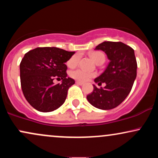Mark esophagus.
<instances>
[{"instance_id":"1","label":"esophagus","mask_w":158,"mask_h":158,"mask_svg":"<svg viewBox=\"0 0 158 158\" xmlns=\"http://www.w3.org/2000/svg\"><path fill=\"white\" fill-rule=\"evenodd\" d=\"M76 84H77V85H84V83H83V82H81V81H76Z\"/></svg>"}]
</instances>
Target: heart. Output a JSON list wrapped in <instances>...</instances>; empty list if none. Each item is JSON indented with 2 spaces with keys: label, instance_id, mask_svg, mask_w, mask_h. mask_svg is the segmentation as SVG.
Segmentation results:
<instances>
[{
  "label": "heart",
  "instance_id": "1",
  "mask_svg": "<svg viewBox=\"0 0 158 158\" xmlns=\"http://www.w3.org/2000/svg\"><path fill=\"white\" fill-rule=\"evenodd\" d=\"M89 56L92 59V60L95 61L97 64L99 62H101V61H103V62L105 61V55L102 52H92L89 54ZM79 58H80V56L78 53L74 54L73 56H72L68 59V61H67V64H68L69 68H75L78 64V63H79ZM96 75L97 74L94 73V72L87 71V70H82V69H77V70L70 72V77L73 78V79L79 81H82V82H85V81H88L91 78L96 77Z\"/></svg>",
  "mask_w": 158,
  "mask_h": 158
}]
</instances>
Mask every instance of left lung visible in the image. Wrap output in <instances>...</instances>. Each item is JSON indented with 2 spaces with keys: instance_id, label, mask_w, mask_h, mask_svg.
Segmentation results:
<instances>
[{
  "instance_id": "1",
  "label": "left lung",
  "mask_w": 158,
  "mask_h": 158,
  "mask_svg": "<svg viewBox=\"0 0 158 158\" xmlns=\"http://www.w3.org/2000/svg\"><path fill=\"white\" fill-rule=\"evenodd\" d=\"M95 50L106 52L109 64L105 71L94 81L104 88L95 85L87 99L92 106L102 110L113 109L121 104L131 91L137 77V61L135 50L123 42L104 41L96 47Z\"/></svg>"
}]
</instances>
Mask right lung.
Segmentation results:
<instances>
[{
    "instance_id": "1",
    "label": "right lung",
    "mask_w": 158,
    "mask_h": 158,
    "mask_svg": "<svg viewBox=\"0 0 158 158\" xmlns=\"http://www.w3.org/2000/svg\"><path fill=\"white\" fill-rule=\"evenodd\" d=\"M75 52L57 48H37L25 54L20 64L21 89L30 106L41 112H50L60 107L68 90L75 83L68 77L65 62ZM55 78L63 80L55 85Z\"/></svg>"
}]
</instances>
